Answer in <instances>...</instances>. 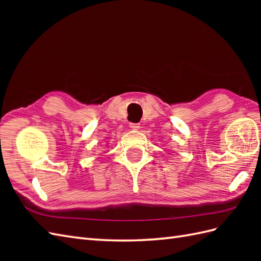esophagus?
Returning <instances> with one entry per match:
<instances>
[{"label": "esophagus", "instance_id": "esophagus-1", "mask_svg": "<svg viewBox=\"0 0 261 261\" xmlns=\"http://www.w3.org/2000/svg\"><path fill=\"white\" fill-rule=\"evenodd\" d=\"M130 125V127L131 129H134V130H138L140 127V124L139 123H134V122H131V123L129 124Z\"/></svg>", "mask_w": 261, "mask_h": 261}]
</instances>
